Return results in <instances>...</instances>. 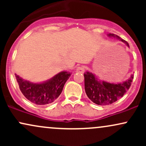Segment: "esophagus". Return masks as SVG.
<instances>
[{
    "label": "esophagus",
    "mask_w": 146,
    "mask_h": 146,
    "mask_svg": "<svg viewBox=\"0 0 146 146\" xmlns=\"http://www.w3.org/2000/svg\"><path fill=\"white\" fill-rule=\"evenodd\" d=\"M84 70H85V67L84 66H80L76 68V71L78 72V73H84Z\"/></svg>",
    "instance_id": "1"
}]
</instances>
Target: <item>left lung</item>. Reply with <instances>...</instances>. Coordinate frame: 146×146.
I'll use <instances>...</instances> for the list:
<instances>
[{
    "label": "left lung",
    "instance_id": "left-lung-1",
    "mask_svg": "<svg viewBox=\"0 0 146 146\" xmlns=\"http://www.w3.org/2000/svg\"><path fill=\"white\" fill-rule=\"evenodd\" d=\"M110 38H115L125 43L129 47L128 43L120 37L113 33L108 35ZM84 88L88 98L98 105L105 106L114 103L121 98L128 91L133 80V75H131L128 80L122 83H109L100 80L95 74L89 71L85 72Z\"/></svg>",
    "mask_w": 146,
    "mask_h": 146
}]
</instances>
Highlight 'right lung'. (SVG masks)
Instances as JSON below:
<instances>
[{"instance_id":"1","label":"right lung","mask_w":146,"mask_h":146,"mask_svg":"<svg viewBox=\"0 0 146 146\" xmlns=\"http://www.w3.org/2000/svg\"><path fill=\"white\" fill-rule=\"evenodd\" d=\"M71 73L62 71L42 83H33L15 74L20 90L29 101L37 105H46L56 100Z\"/></svg>"}]
</instances>
